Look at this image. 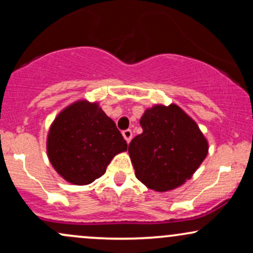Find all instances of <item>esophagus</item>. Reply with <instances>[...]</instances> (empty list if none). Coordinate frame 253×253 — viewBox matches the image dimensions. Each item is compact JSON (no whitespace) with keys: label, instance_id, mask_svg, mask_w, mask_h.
Returning a JSON list of instances; mask_svg holds the SVG:
<instances>
[{"label":"esophagus","instance_id":"34e87169","mask_svg":"<svg viewBox=\"0 0 253 253\" xmlns=\"http://www.w3.org/2000/svg\"><path fill=\"white\" fill-rule=\"evenodd\" d=\"M123 135H124L125 140H126L127 143H129V141L132 140L133 134H132V130H130V129H125V130H123Z\"/></svg>","mask_w":253,"mask_h":253}]
</instances>
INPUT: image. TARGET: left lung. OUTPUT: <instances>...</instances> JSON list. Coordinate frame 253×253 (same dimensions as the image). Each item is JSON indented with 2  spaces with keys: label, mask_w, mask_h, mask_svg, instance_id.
Instances as JSON below:
<instances>
[{
  "label": "left lung",
  "mask_w": 253,
  "mask_h": 253,
  "mask_svg": "<svg viewBox=\"0 0 253 253\" xmlns=\"http://www.w3.org/2000/svg\"><path fill=\"white\" fill-rule=\"evenodd\" d=\"M140 126L143 133L132 139L128 153L135 177L150 189L163 193L179 187L207 156V139L176 104L146 109Z\"/></svg>",
  "instance_id": "1"
}]
</instances>
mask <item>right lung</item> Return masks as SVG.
I'll return each instance as SVG.
<instances>
[{"label": "right lung", "instance_id": "1", "mask_svg": "<svg viewBox=\"0 0 253 253\" xmlns=\"http://www.w3.org/2000/svg\"><path fill=\"white\" fill-rule=\"evenodd\" d=\"M46 146L54 170L76 185L94 182L118 153L127 150L114 121L96 102L86 100L77 101L58 114Z\"/></svg>", "mask_w": 253, "mask_h": 253}]
</instances>
